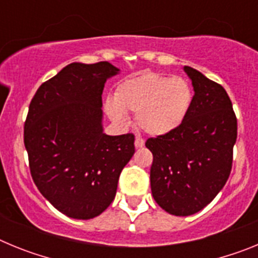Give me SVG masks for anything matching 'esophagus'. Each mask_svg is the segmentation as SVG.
Returning a JSON list of instances; mask_svg holds the SVG:
<instances>
[{"instance_id": "obj_1", "label": "esophagus", "mask_w": 258, "mask_h": 258, "mask_svg": "<svg viewBox=\"0 0 258 258\" xmlns=\"http://www.w3.org/2000/svg\"><path fill=\"white\" fill-rule=\"evenodd\" d=\"M134 145H136V149H141V147H143V146H145V141H143L141 137L137 136L136 141H134Z\"/></svg>"}]
</instances>
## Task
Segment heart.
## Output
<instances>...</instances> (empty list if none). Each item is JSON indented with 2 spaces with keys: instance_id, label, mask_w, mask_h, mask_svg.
Returning a JSON list of instances; mask_svg holds the SVG:
<instances>
[{
  "instance_id": "b5f03b06",
  "label": "heart",
  "mask_w": 258,
  "mask_h": 258,
  "mask_svg": "<svg viewBox=\"0 0 258 258\" xmlns=\"http://www.w3.org/2000/svg\"><path fill=\"white\" fill-rule=\"evenodd\" d=\"M194 90L183 77L145 72L118 84L104 111L113 122L125 126L127 112L137 113V124L151 136H166L182 126L191 111Z\"/></svg>"
}]
</instances>
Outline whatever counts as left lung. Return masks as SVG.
Masks as SVG:
<instances>
[{
	"label": "left lung",
	"instance_id": "obj_1",
	"mask_svg": "<svg viewBox=\"0 0 258 258\" xmlns=\"http://www.w3.org/2000/svg\"><path fill=\"white\" fill-rule=\"evenodd\" d=\"M194 102L186 121L173 133L150 138L154 155L150 181L155 202L173 216L202 211L223 188L236 142L235 113L226 90L184 66Z\"/></svg>",
	"mask_w": 258,
	"mask_h": 258
}]
</instances>
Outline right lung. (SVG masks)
Returning <instances> with one entry per match:
<instances>
[{
  "mask_svg": "<svg viewBox=\"0 0 258 258\" xmlns=\"http://www.w3.org/2000/svg\"><path fill=\"white\" fill-rule=\"evenodd\" d=\"M120 70L108 61L71 63L37 89L24 125L32 178L59 212L90 220L113 202L134 136L103 129L102 93Z\"/></svg>",
  "mask_w": 258,
  "mask_h": 258,
  "instance_id": "right-lung-1",
  "label": "right lung"
}]
</instances>
